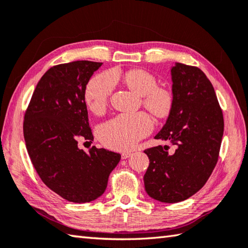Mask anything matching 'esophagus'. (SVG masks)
Instances as JSON below:
<instances>
[{
  "mask_svg": "<svg viewBox=\"0 0 248 248\" xmlns=\"http://www.w3.org/2000/svg\"><path fill=\"white\" fill-rule=\"evenodd\" d=\"M130 156H131L130 152H123V153H121V158H123V159H128Z\"/></svg>",
  "mask_w": 248,
  "mask_h": 248,
  "instance_id": "1",
  "label": "esophagus"
}]
</instances>
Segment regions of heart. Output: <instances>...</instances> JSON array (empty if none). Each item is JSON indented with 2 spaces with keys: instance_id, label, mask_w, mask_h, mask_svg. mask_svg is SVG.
<instances>
[{
  "instance_id": "heart-1",
  "label": "heart",
  "mask_w": 248,
  "mask_h": 248,
  "mask_svg": "<svg viewBox=\"0 0 248 248\" xmlns=\"http://www.w3.org/2000/svg\"><path fill=\"white\" fill-rule=\"evenodd\" d=\"M124 82L129 89L142 96V104L158 118L170 114L173 106V95L164 88H158L157 79L143 70H132L124 75ZM115 81L108 73L91 78L85 90V101L91 111L101 114L108 104L114 90ZM154 128L152 118L146 113L118 115L117 117L102 124L98 137L106 147L124 150L133 147L140 139L148 135Z\"/></svg>"
}]
</instances>
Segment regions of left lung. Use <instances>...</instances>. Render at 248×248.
Here are the masks:
<instances>
[{
  "instance_id": "left-lung-1",
  "label": "left lung",
  "mask_w": 248,
  "mask_h": 248,
  "mask_svg": "<svg viewBox=\"0 0 248 248\" xmlns=\"http://www.w3.org/2000/svg\"><path fill=\"white\" fill-rule=\"evenodd\" d=\"M173 106L156 140L175 146L145 150L149 167L144 175L147 195L163 203H177L195 195L205 185L214 170L224 117L214 87L196 66L175 62L171 66Z\"/></svg>"
}]
</instances>
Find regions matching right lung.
<instances>
[{
  "instance_id": "add662e5",
  "label": "right lung",
  "mask_w": 248,
  "mask_h": 248,
  "mask_svg": "<svg viewBox=\"0 0 248 248\" xmlns=\"http://www.w3.org/2000/svg\"><path fill=\"white\" fill-rule=\"evenodd\" d=\"M101 62L73 61L50 67L37 82L26 111L23 135L32 164L45 185L65 200L91 202L103 195L117 153L91 147L86 86Z\"/></svg>"
}]
</instances>
